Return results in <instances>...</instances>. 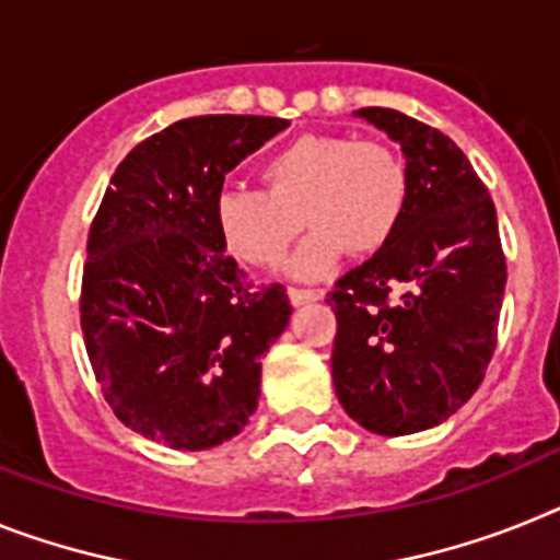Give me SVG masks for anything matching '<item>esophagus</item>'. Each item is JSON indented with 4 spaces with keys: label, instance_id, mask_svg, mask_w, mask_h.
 I'll use <instances>...</instances> for the list:
<instances>
[{
    "label": "esophagus",
    "instance_id": "esophagus-1",
    "mask_svg": "<svg viewBox=\"0 0 560 560\" xmlns=\"http://www.w3.org/2000/svg\"><path fill=\"white\" fill-rule=\"evenodd\" d=\"M287 295H290V301H293L295 307H301V304H310V301L320 299L318 290H304V287H290V290H287Z\"/></svg>",
    "mask_w": 560,
    "mask_h": 560
}]
</instances>
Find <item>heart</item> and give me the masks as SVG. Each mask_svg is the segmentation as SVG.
I'll return each instance as SVG.
<instances>
[{"instance_id": "heart-1", "label": "heart", "mask_w": 560, "mask_h": 560, "mask_svg": "<svg viewBox=\"0 0 560 560\" xmlns=\"http://www.w3.org/2000/svg\"><path fill=\"white\" fill-rule=\"evenodd\" d=\"M261 191L222 188L213 231L228 256L247 267H279L299 236L313 231L295 273L318 276L340 253L369 256L400 228L408 172L392 145L347 135H301L259 165Z\"/></svg>"}]
</instances>
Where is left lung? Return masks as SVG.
Masks as SVG:
<instances>
[{
    "label": "left lung",
    "mask_w": 560,
    "mask_h": 560,
    "mask_svg": "<svg viewBox=\"0 0 560 560\" xmlns=\"http://www.w3.org/2000/svg\"><path fill=\"white\" fill-rule=\"evenodd\" d=\"M402 145L408 202L395 236L335 281L332 383L383 436L448 420L493 358L508 261L488 188L459 145L397 109L358 112Z\"/></svg>",
    "instance_id": "obj_1"
}]
</instances>
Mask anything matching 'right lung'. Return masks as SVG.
Segmentation results:
<instances>
[{"label": "right lung", "instance_id": "add662e5", "mask_svg": "<svg viewBox=\"0 0 560 560\" xmlns=\"http://www.w3.org/2000/svg\"><path fill=\"white\" fill-rule=\"evenodd\" d=\"M199 115L145 138L115 168L90 225L81 332L101 395L126 428L202 451L245 428L261 354L284 332V284L256 287L213 231L225 174L287 129Z\"/></svg>", "mask_w": 560, "mask_h": 560}]
</instances>
